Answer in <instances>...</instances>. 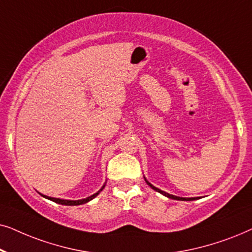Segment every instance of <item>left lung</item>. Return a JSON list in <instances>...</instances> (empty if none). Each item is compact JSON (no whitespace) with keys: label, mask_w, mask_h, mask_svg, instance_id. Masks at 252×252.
Listing matches in <instances>:
<instances>
[{"label":"left lung","mask_w":252,"mask_h":252,"mask_svg":"<svg viewBox=\"0 0 252 252\" xmlns=\"http://www.w3.org/2000/svg\"><path fill=\"white\" fill-rule=\"evenodd\" d=\"M144 180H146V182H147V184H148V186H150V187L153 188L154 190H156V191H158V192H160V194H163L164 196H166V197H168V198H172V199H177V201H194V199H197V197H190V198H187V197H179V196L171 195V194H168V192H165V191H163V190H160V189H158V188L155 187V186L151 185L150 182L148 181L146 178H144Z\"/></svg>","instance_id":"8db88e82"}]
</instances>
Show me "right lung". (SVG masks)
<instances>
[{
    "label": "right lung",
    "mask_w": 252,
    "mask_h": 252,
    "mask_svg": "<svg viewBox=\"0 0 252 252\" xmlns=\"http://www.w3.org/2000/svg\"><path fill=\"white\" fill-rule=\"evenodd\" d=\"M105 187V185L103 186V187L99 189V190L97 192H95L94 195L89 196V197L87 198H82V199H78V201H68V199H62V198H55V197H49V196H46V195H42L43 197H46L48 199H50V201H53L55 203H58V204H62V205H81V204H85V203H87L89 201H92L93 198H95L96 196H97L99 192H101L103 190V188Z\"/></svg>",
    "instance_id": "obj_1"
}]
</instances>
